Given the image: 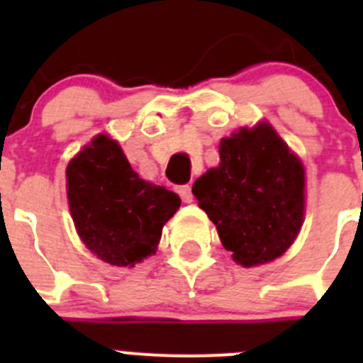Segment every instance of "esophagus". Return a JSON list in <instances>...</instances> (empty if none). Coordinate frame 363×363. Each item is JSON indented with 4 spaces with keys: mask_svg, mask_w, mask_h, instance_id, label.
<instances>
[{
    "mask_svg": "<svg viewBox=\"0 0 363 363\" xmlns=\"http://www.w3.org/2000/svg\"><path fill=\"white\" fill-rule=\"evenodd\" d=\"M178 192H179V196H182V200H184L185 203H191V201H192V187H191V185H182V187H178Z\"/></svg>",
    "mask_w": 363,
    "mask_h": 363,
    "instance_id": "esophagus-1",
    "label": "esophagus"
}]
</instances>
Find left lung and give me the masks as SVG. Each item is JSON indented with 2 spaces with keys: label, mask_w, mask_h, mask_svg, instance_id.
Masks as SVG:
<instances>
[{
  "label": "left lung",
  "mask_w": 363,
  "mask_h": 363,
  "mask_svg": "<svg viewBox=\"0 0 363 363\" xmlns=\"http://www.w3.org/2000/svg\"><path fill=\"white\" fill-rule=\"evenodd\" d=\"M221 243L243 267L284 255L303 223L306 171L271 123L240 129L220 142V165L192 185Z\"/></svg>",
  "instance_id": "1"
}]
</instances>
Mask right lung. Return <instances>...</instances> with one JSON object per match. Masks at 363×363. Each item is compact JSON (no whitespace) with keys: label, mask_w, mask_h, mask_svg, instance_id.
I'll return each instance as SVG.
<instances>
[{"label":"right lung","mask_w":363,"mask_h":363,"mask_svg":"<svg viewBox=\"0 0 363 363\" xmlns=\"http://www.w3.org/2000/svg\"><path fill=\"white\" fill-rule=\"evenodd\" d=\"M67 198L79 238L111 265L134 267L158 249L179 196L142 179L118 142L98 134L67 165Z\"/></svg>","instance_id":"obj_1"}]
</instances>
